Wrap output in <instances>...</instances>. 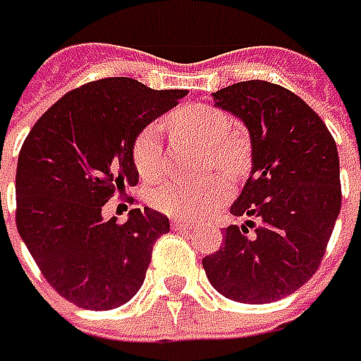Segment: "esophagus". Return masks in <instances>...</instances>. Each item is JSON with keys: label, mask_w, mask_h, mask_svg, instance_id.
Here are the masks:
<instances>
[{"label": "esophagus", "mask_w": 361, "mask_h": 361, "mask_svg": "<svg viewBox=\"0 0 361 361\" xmlns=\"http://www.w3.org/2000/svg\"><path fill=\"white\" fill-rule=\"evenodd\" d=\"M172 226L173 228H178V231H185V228H193V226H197V224H195V221H188V219L178 216V219H172Z\"/></svg>", "instance_id": "1"}]
</instances>
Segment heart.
Listing matches in <instances>:
<instances>
[{
    "label": "heart",
    "instance_id": "obj_1",
    "mask_svg": "<svg viewBox=\"0 0 361 361\" xmlns=\"http://www.w3.org/2000/svg\"><path fill=\"white\" fill-rule=\"evenodd\" d=\"M166 128L181 137L211 146L213 162L226 173H234L240 164V150L231 137L233 121L224 111L211 105H188L166 121ZM133 160L145 180L164 173L160 135L154 127L145 128L133 146ZM226 195L223 176H209L199 181H172L156 191V205L170 215L199 216Z\"/></svg>",
    "mask_w": 361,
    "mask_h": 361
}]
</instances>
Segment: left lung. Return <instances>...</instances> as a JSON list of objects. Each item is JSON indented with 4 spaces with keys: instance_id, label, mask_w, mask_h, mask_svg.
<instances>
[{
    "instance_id": "left-lung-1",
    "label": "left lung",
    "mask_w": 361,
    "mask_h": 361,
    "mask_svg": "<svg viewBox=\"0 0 361 361\" xmlns=\"http://www.w3.org/2000/svg\"><path fill=\"white\" fill-rule=\"evenodd\" d=\"M211 97L248 130L250 176L231 213L259 224L254 234L252 221L224 228V244L203 258V268L226 299L271 303L303 287L324 256L342 203L336 142L321 117L281 85L250 80Z\"/></svg>"
}]
</instances>
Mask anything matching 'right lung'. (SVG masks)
<instances>
[{"label": "right lung", "mask_w": 361, "mask_h": 361, "mask_svg": "<svg viewBox=\"0 0 361 361\" xmlns=\"http://www.w3.org/2000/svg\"><path fill=\"white\" fill-rule=\"evenodd\" d=\"M188 90H152L105 78L58 99L23 142L17 160V231L50 286L90 311L130 301L142 286L168 216L133 209L123 224L103 205L137 185L133 146Z\"/></svg>", "instance_id": "right-lung-1"}]
</instances>
